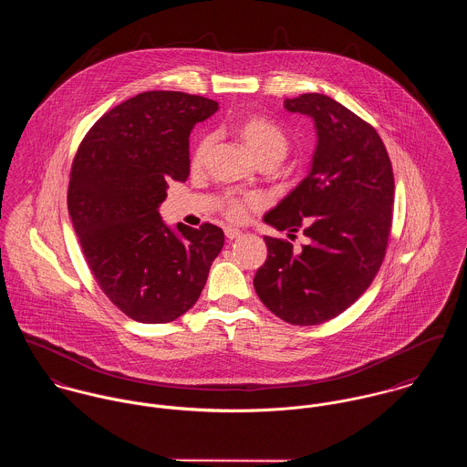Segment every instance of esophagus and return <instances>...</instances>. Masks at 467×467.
Instances as JSON below:
<instances>
[{
    "instance_id": "esophagus-1",
    "label": "esophagus",
    "mask_w": 467,
    "mask_h": 467,
    "mask_svg": "<svg viewBox=\"0 0 467 467\" xmlns=\"http://www.w3.org/2000/svg\"><path fill=\"white\" fill-rule=\"evenodd\" d=\"M241 234H243V232H241L239 228H232V226H226V228H224V235H226V239H230V241L241 237Z\"/></svg>"
}]
</instances>
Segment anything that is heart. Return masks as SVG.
I'll return each instance as SVG.
<instances>
[{
	"instance_id": "b5f03b06",
	"label": "heart",
	"mask_w": 467,
	"mask_h": 467,
	"mask_svg": "<svg viewBox=\"0 0 467 467\" xmlns=\"http://www.w3.org/2000/svg\"><path fill=\"white\" fill-rule=\"evenodd\" d=\"M235 133L244 141V145L248 147V150L257 158V161L261 158L266 156H284L287 150V138L282 133V130L278 126H275L273 122H269L265 117H246L243 119L237 126H235ZM212 145V138L202 134L200 140L196 141L194 149H192V156H191V165L194 169H200L204 163L208 150ZM261 200L255 196L250 198H235V196H228L224 200V212L228 217L232 219H243L248 208L259 206Z\"/></svg>"
}]
</instances>
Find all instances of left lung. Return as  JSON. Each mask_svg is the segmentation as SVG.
Wrapping results in <instances>:
<instances>
[{
	"label": "left lung",
	"instance_id": "left-lung-1",
	"mask_svg": "<svg viewBox=\"0 0 467 467\" xmlns=\"http://www.w3.org/2000/svg\"><path fill=\"white\" fill-rule=\"evenodd\" d=\"M289 113L315 122L309 174L265 215L307 237L300 252L265 237L267 259L254 285L267 309L293 326H318L350 307L385 259L392 226L394 172L378 131L327 95L285 99Z\"/></svg>",
	"mask_w": 467,
	"mask_h": 467
}]
</instances>
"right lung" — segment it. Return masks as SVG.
<instances>
[{
  "instance_id": "add662e5",
  "label": "right lung",
  "mask_w": 467,
  "mask_h": 467,
  "mask_svg": "<svg viewBox=\"0 0 467 467\" xmlns=\"http://www.w3.org/2000/svg\"><path fill=\"white\" fill-rule=\"evenodd\" d=\"M219 109L182 91H145L108 111L75 154L67 212L88 266L134 322L167 324L200 298L224 244L221 228L178 223L158 208L167 182H187L189 136Z\"/></svg>"
}]
</instances>
